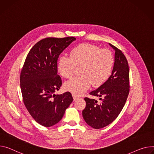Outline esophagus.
Returning a JSON list of instances; mask_svg holds the SVG:
<instances>
[{"label":"esophagus","mask_w":154,"mask_h":154,"mask_svg":"<svg viewBox=\"0 0 154 154\" xmlns=\"http://www.w3.org/2000/svg\"><path fill=\"white\" fill-rule=\"evenodd\" d=\"M72 96H73V98H74V101H75L77 100H78L79 98V96H77L76 94H72Z\"/></svg>","instance_id":"obj_1"}]
</instances>
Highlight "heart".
Segmentation results:
<instances>
[{"label":"heart","instance_id":"obj_1","mask_svg":"<svg viewBox=\"0 0 154 154\" xmlns=\"http://www.w3.org/2000/svg\"><path fill=\"white\" fill-rule=\"evenodd\" d=\"M114 58L108 49L101 48L91 44H81L72 49L70 57L63 55L59 58L57 68L64 78L71 77L75 66H81L80 77H73L66 82L65 89L74 94H80L91 85L99 87L110 77Z\"/></svg>","mask_w":154,"mask_h":154}]
</instances>
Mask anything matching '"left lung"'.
<instances>
[{"mask_svg": "<svg viewBox=\"0 0 154 154\" xmlns=\"http://www.w3.org/2000/svg\"><path fill=\"white\" fill-rule=\"evenodd\" d=\"M115 50V62L111 75L103 85L90 94L100 97V101L85 97L86 107L82 116L86 123L94 129L106 127L122 111L130 91L128 61L122 51L109 44Z\"/></svg>", "mask_w": 154, "mask_h": 154, "instance_id": "obj_1", "label": "left lung"}]
</instances>
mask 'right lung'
I'll return each mask as SVG.
<instances>
[{
    "label": "right lung",
    "mask_w": 154,
    "mask_h": 154,
    "mask_svg": "<svg viewBox=\"0 0 154 154\" xmlns=\"http://www.w3.org/2000/svg\"><path fill=\"white\" fill-rule=\"evenodd\" d=\"M76 38L47 37L40 40L27 55L20 74V87L25 107L40 125L50 127L58 123L73 101L71 93L54 92L62 80L58 75L60 54Z\"/></svg>",
    "instance_id": "right-lung-1"
}]
</instances>
